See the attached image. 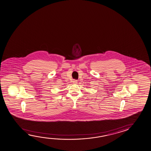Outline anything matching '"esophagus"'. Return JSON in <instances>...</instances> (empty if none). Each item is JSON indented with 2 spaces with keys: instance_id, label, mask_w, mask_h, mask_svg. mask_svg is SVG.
Here are the masks:
<instances>
[{
  "instance_id": "34e87169",
  "label": "esophagus",
  "mask_w": 151,
  "mask_h": 151,
  "mask_svg": "<svg viewBox=\"0 0 151 151\" xmlns=\"http://www.w3.org/2000/svg\"><path fill=\"white\" fill-rule=\"evenodd\" d=\"M73 83L74 84H77V81L76 80H74V81H73Z\"/></svg>"
}]
</instances>
